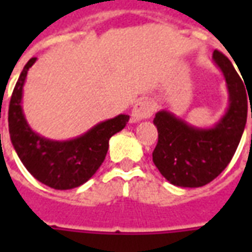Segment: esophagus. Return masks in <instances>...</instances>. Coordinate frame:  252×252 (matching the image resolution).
Here are the masks:
<instances>
[{
    "instance_id": "esophagus-1",
    "label": "esophagus",
    "mask_w": 252,
    "mask_h": 252,
    "mask_svg": "<svg viewBox=\"0 0 252 252\" xmlns=\"http://www.w3.org/2000/svg\"><path fill=\"white\" fill-rule=\"evenodd\" d=\"M153 113V102L148 101V99H142V101H139V102L133 106V109H132V121H133V123L142 121L144 120V119H148Z\"/></svg>"
}]
</instances>
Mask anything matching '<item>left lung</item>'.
<instances>
[{"label": "left lung", "mask_w": 252, "mask_h": 252, "mask_svg": "<svg viewBox=\"0 0 252 252\" xmlns=\"http://www.w3.org/2000/svg\"><path fill=\"white\" fill-rule=\"evenodd\" d=\"M212 59L221 70L229 94V105L221 119L212 128L190 126L169 110H160L154 119L158 128L154 163L170 184L181 188H200L221 174L238 148L247 121V86L224 54L215 50Z\"/></svg>", "instance_id": "1"}]
</instances>
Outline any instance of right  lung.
<instances>
[{"mask_svg":"<svg viewBox=\"0 0 252 252\" xmlns=\"http://www.w3.org/2000/svg\"><path fill=\"white\" fill-rule=\"evenodd\" d=\"M36 58L25 64L9 104V133L20 160L25 169L52 189L67 190L83 185L104 162L109 139L120 132L129 120L119 115L98 123L81 136L71 140H51L36 133L27 123L21 99L25 78Z\"/></svg>","mask_w":252,"mask_h":252,"instance_id":"add662e5","label":"right lung"}]
</instances>
